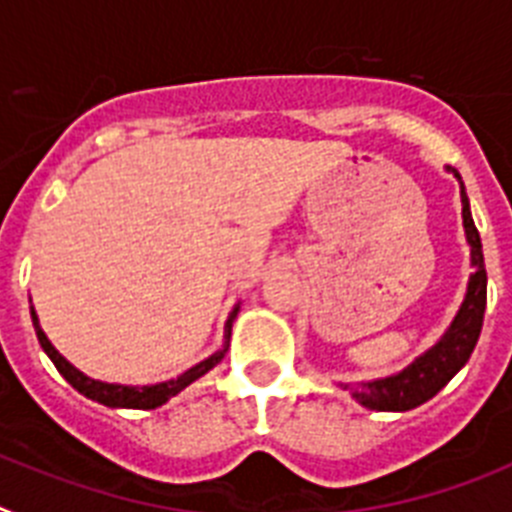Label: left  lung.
Listing matches in <instances>:
<instances>
[{
	"instance_id": "1",
	"label": "left lung",
	"mask_w": 512,
	"mask_h": 512,
	"mask_svg": "<svg viewBox=\"0 0 512 512\" xmlns=\"http://www.w3.org/2000/svg\"><path fill=\"white\" fill-rule=\"evenodd\" d=\"M451 172L459 177L456 170ZM461 203H464L461 213H464V229L471 247V265H474L464 306H461L453 324L443 335V340L435 348H430L422 358H417L410 368H404L402 373L389 376V379L353 386V397L368 410L404 412L417 407V404L428 402L461 371V366L469 361L471 350L477 345L484 322V306H487V270H484L482 242H479V231L469 213L464 185H461ZM345 389H350V386L345 384Z\"/></svg>"
}]
</instances>
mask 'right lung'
<instances>
[{"label": "right lung", "instance_id": "obj_1", "mask_svg": "<svg viewBox=\"0 0 512 512\" xmlns=\"http://www.w3.org/2000/svg\"><path fill=\"white\" fill-rule=\"evenodd\" d=\"M239 306H234L229 314V319H226V327H224V345H221V350H216V353L211 355V358H206L203 363H198V366H193L190 371H185L182 376H177V379L172 381H164V384H154V386H121V384H102V381H95L90 379V376H84L82 371H77V368L71 366L69 361H66L64 355L59 353V350L53 348L51 342H48V337L43 335L41 324H38V317H35V311H30L33 314V324H35V335H38V342H41V348L46 350V355L53 361V366L59 368V373L64 376L66 381H69L74 389L79 391V394H84L87 399H92V402H100L105 404V407H128V410H154V407H159V404H164L167 399H172L175 394H180L182 389L188 384H193L195 379H201L203 373L211 371L213 366H219L221 358L226 355V350H229V340H231V322H234V317H237Z\"/></svg>", "mask_w": 512, "mask_h": 512}]
</instances>
